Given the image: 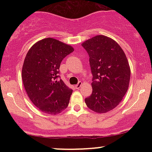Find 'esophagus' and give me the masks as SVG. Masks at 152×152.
Segmentation results:
<instances>
[{
  "instance_id": "esophagus-1",
  "label": "esophagus",
  "mask_w": 152,
  "mask_h": 152,
  "mask_svg": "<svg viewBox=\"0 0 152 152\" xmlns=\"http://www.w3.org/2000/svg\"><path fill=\"white\" fill-rule=\"evenodd\" d=\"M81 85H82V82H81V81H79V82H78V83H77V84H76V86H75V87H76V89H78V88H81Z\"/></svg>"
}]
</instances>
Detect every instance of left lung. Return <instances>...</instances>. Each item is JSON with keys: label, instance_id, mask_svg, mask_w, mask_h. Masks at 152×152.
Wrapping results in <instances>:
<instances>
[{"label": "left lung", "instance_id": "left-lung-1", "mask_svg": "<svg viewBox=\"0 0 152 152\" xmlns=\"http://www.w3.org/2000/svg\"><path fill=\"white\" fill-rule=\"evenodd\" d=\"M89 56L93 91L86 106L99 114L116 108L129 85V64L121 46L112 38L99 35L81 44Z\"/></svg>", "mask_w": 152, "mask_h": 152}]
</instances>
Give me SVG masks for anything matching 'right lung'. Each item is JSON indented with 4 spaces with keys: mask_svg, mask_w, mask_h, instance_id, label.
<instances>
[{
    "mask_svg": "<svg viewBox=\"0 0 152 152\" xmlns=\"http://www.w3.org/2000/svg\"><path fill=\"white\" fill-rule=\"evenodd\" d=\"M74 50L69 45L47 38L35 43L26 54L23 83L29 99L43 112L56 115L69 105L73 90L57 78L62 60Z\"/></svg>",
    "mask_w": 152,
    "mask_h": 152,
    "instance_id": "1",
    "label": "right lung"
}]
</instances>
